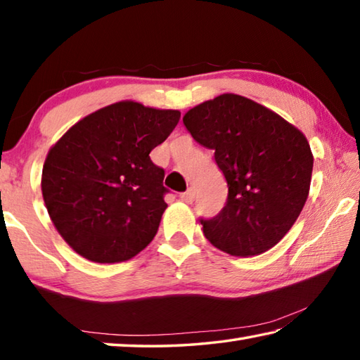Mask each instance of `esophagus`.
I'll return each instance as SVG.
<instances>
[{"label": "esophagus", "mask_w": 360, "mask_h": 360, "mask_svg": "<svg viewBox=\"0 0 360 360\" xmlns=\"http://www.w3.org/2000/svg\"><path fill=\"white\" fill-rule=\"evenodd\" d=\"M179 198H181L182 202H184V203H192V202H193V198H195V192H193V188H188V191L182 192V193L179 195Z\"/></svg>", "instance_id": "obj_1"}]
</instances>
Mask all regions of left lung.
Listing matches in <instances>:
<instances>
[{
	"label": "left lung",
	"mask_w": 360,
	"mask_h": 360,
	"mask_svg": "<svg viewBox=\"0 0 360 360\" xmlns=\"http://www.w3.org/2000/svg\"><path fill=\"white\" fill-rule=\"evenodd\" d=\"M192 138L214 150L227 203L202 219L212 246L236 257L268 251L284 238L307 202L313 152L303 133L246 96L222 94L182 117Z\"/></svg>",
	"instance_id": "8db88e82"
}]
</instances>
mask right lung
<instances>
[{"mask_svg": "<svg viewBox=\"0 0 360 360\" xmlns=\"http://www.w3.org/2000/svg\"><path fill=\"white\" fill-rule=\"evenodd\" d=\"M179 117L176 109L119 101L85 115L49 149L42 198L72 251L96 264H117L154 240L168 191L165 172L149 154Z\"/></svg>", "mask_w": 360, "mask_h": 360, "instance_id": "right-lung-1", "label": "right lung"}]
</instances>
